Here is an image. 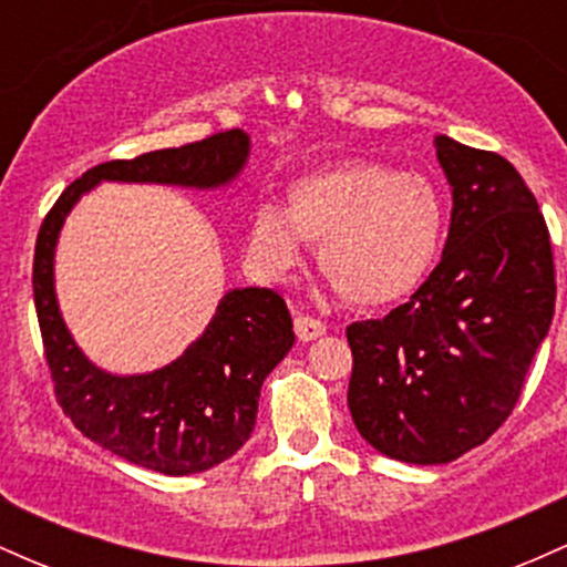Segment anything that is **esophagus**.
Instances as JSON below:
<instances>
[{
  "instance_id": "34e87169",
  "label": "esophagus",
  "mask_w": 567,
  "mask_h": 567,
  "mask_svg": "<svg viewBox=\"0 0 567 567\" xmlns=\"http://www.w3.org/2000/svg\"><path fill=\"white\" fill-rule=\"evenodd\" d=\"M292 324H296L298 341H303V343L324 336V324L320 320H315V317H309V315H298L296 320H292Z\"/></svg>"
}]
</instances>
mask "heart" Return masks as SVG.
Listing matches in <instances>:
<instances>
[{"label": "heart", "instance_id": "b5f03b06", "mask_svg": "<svg viewBox=\"0 0 567 567\" xmlns=\"http://www.w3.org/2000/svg\"><path fill=\"white\" fill-rule=\"evenodd\" d=\"M445 237V199L432 178L383 162L347 159L298 181L290 205L264 202L247 229V258L266 279L320 245V269L362 306L405 298L424 282Z\"/></svg>", "mask_w": 567, "mask_h": 567}]
</instances>
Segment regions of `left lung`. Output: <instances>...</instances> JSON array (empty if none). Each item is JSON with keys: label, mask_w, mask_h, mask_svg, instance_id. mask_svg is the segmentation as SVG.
I'll return each mask as SVG.
<instances>
[{"label": "left lung", "mask_w": 567, "mask_h": 567, "mask_svg": "<svg viewBox=\"0 0 567 567\" xmlns=\"http://www.w3.org/2000/svg\"><path fill=\"white\" fill-rule=\"evenodd\" d=\"M453 192L440 264L383 320L351 322L349 410L375 451L447 464L509 419L555 317V264L538 202L493 152L437 135Z\"/></svg>", "instance_id": "1"}]
</instances>
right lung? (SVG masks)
Returning a JSON list of instances; mask_svg holds the SVG:
<instances>
[{
    "label": "right lung",
    "mask_w": 567,
    "mask_h": 567,
    "mask_svg": "<svg viewBox=\"0 0 567 567\" xmlns=\"http://www.w3.org/2000/svg\"><path fill=\"white\" fill-rule=\"evenodd\" d=\"M250 157V135L226 130L178 148L95 165L58 197L34 250V306L58 405L84 437L159 474L218 466L250 437L266 375L296 343L290 311L269 288H234L197 341L171 365L138 375L97 368L71 338L55 296V245L71 207L101 181L184 188L229 186Z\"/></svg>",
    "instance_id": "right-lung-1"
}]
</instances>
